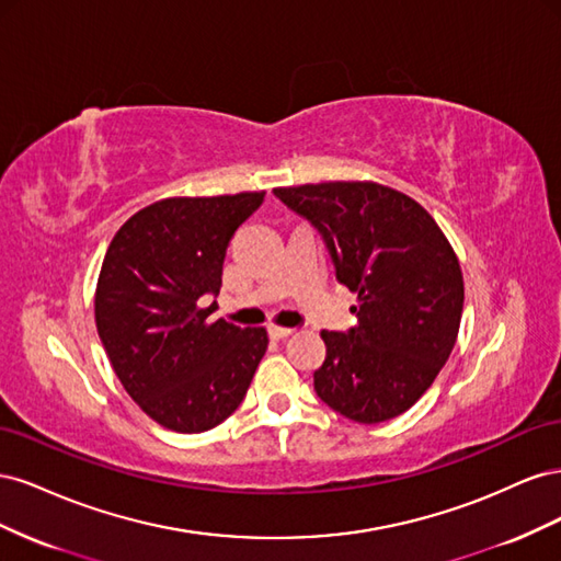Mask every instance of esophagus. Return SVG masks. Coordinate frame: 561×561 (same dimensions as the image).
<instances>
[{"label":"esophagus","mask_w":561,"mask_h":561,"mask_svg":"<svg viewBox=\"0 0 561 561\" xmlns=\"http://www.w3.org/2000/svg\"><path fill=\"white\" fill-rule=\"evenodd\" d=\"M295 330L293 328H280V325H268V334H271V339H285V336H290Z\"/></svg>","instance_id":"obj_1"}]
</instances>
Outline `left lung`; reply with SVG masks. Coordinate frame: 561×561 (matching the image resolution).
<instances>
[{
	"instance_id": "8db88e82",
	"label": "left lung",
	"mask_w": 561,
	"mask_h": 561,
	"mask_svg": "<svg viewBox=\"0 0 561 561\" xmlns=\"http://www.w3.org/2000/svg\"><path fill=\"white\" fill-rule=\"evenodd\" d=\"M320 231L336 280L358 293V325L320 336L318 398L358 423H381L426 393L456 344L463 274L447 236L414 198L379 182L278 186Z\"/></svg>"
}]
</instances>
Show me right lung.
Wrapping results in <instances>:
<instances>
[{
  "mask_svg": "<svg viewBox=\"0 0 561 561\" xmlns=\"http://www.w3.org/2000/svg\"><path fill=\"white\" fill-rule=\"evenodd\" d=\"M266 192L175 196L114 233L95 287V328L126 393L175 433H203L245 398L268 336L208 316L227 245Z\"/></svg>",
  "mask_w": 561,
  "mask_h": 561,
  "instance_id": "right-lung-1",
  "label": "right lung"
}]
</instances>
